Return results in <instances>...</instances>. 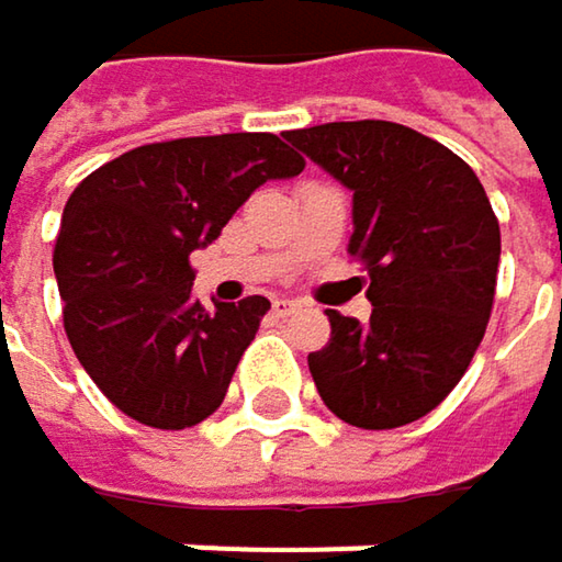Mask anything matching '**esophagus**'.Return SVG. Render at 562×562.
Listing matches in <instances>:
<instances>
[{
  "instance_id": "34e87169",
  "label": "esophagus",
  "mask_w": 562,
  "mask_h": 562,
  "mask_svg": "<svg viewBox=\"0 0 562 562\" xmlns=\"http://www.w3.org/2000/svg\"><path fill=\"white\" fill-rule=\"evenodd\" d=\"M301 311V301H294V297H278L274 301V314L278 317H291V314H297Z\"/></svg>"
}]
</instances>
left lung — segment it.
<instances>
[{"label": "left lung", "mask_w": 562, "mask_h": 562, "mask_svg": "<svg viewBox=\"0 0 562 562\" xmlns=\"http://www.w3.org/2000/svg\"><path fill=\"white\" fill-rule=\"evenodd\" d=\"M353 189L347 251L363 265L370 324L327 311L330 340L307 357L337 419L400 428L428 416L464 376L494 307L501 228L474 169L448 146L390 121L291 131Z\"/></svg>", "instance_id": "obj_1"}]
</instances>
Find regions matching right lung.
<instances>
[{"mask_svg":"<svg viewBox=\"0 0 562 562\" xmlns=\"http://www.w3.org/2000/svg\"><path fill=\"white\" fill-rule=\"evenodd\" d=\"M304 169L274 134H218L137 146L71 192L55 241L65 334L98 390L149 428L209 419L271 301L209 314L189 255L218 238L268 179Z\"/></svg>","mask_w":562,"mask_h":562,"instance_id":"add662e5","label":"right lung"}]
</instances>
